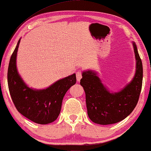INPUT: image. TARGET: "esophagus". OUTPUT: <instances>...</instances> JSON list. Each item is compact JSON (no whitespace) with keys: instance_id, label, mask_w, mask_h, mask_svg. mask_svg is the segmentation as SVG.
<instances>
[{"instance_id":"34e87169","label":"esophagus","mask_w":151,"mask_h":151,"mask_svg":"<svg viewBox=\"0 0 151 151\" xmlns=\"http://www.w3.org/2000/svg\"><path fill=\"white\" fill-rule=\"evenodd\" d=\"M76 80H77L78 82L81 81V79L82 78V72L81 70H78L76 72Z\"/></svg>"}]
</instances>
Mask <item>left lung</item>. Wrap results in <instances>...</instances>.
Masks as SVG:
<instances>
[{
  "label": "left lung",
  "mask_w": 151,
  "mask_h": 151,
  "mask_svg": "<svg viewBox=\"0 0 151 151\" xmlns=\"http://www.w3.org/2000/svg\"><path fill=\"white\" fill-rule=\"evenodd\" d=\"M136 59L133 78L117 93H111L93 70L83 73L81 85L86 94L88 116L94 123L111 124L122 121L137 106L142 83V64L136 44L132 42Z\"/></svg>",
  "instance_id": "8db88e82"
}]
</instances>
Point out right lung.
<instances>
[{"label": "right lung", "mask_w": 151, "mask_h": 151, "mask_svg": "<svg viewBox=\"0 0 151 151\" xmlns=\"http://www.w3.org/2000/svg\"><path fill=\"white\" fill-rule=\"evenodd\" d=\"M19 39L10 59L8 85L12 102L17 111L35 123L47 124L59 115L63 99L67 91L76 82L75 73L55 82L45 89L29 88L20 77L17 68Z\"/></svg>", "instance_id": "right-lung-1"}]
</instances>
